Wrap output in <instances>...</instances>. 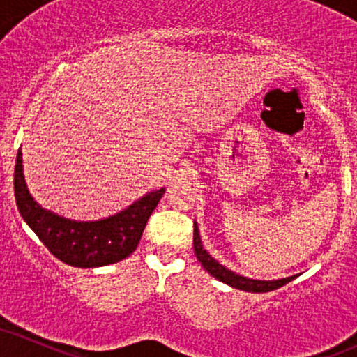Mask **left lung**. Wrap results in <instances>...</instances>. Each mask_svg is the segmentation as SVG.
Returning a JSON list of instances; mask_svg holds the SVG:
<instances>
[{
  "mask_svg": "<svg viewBox=\"0 0 357 357\" xmlns=\"http://www.w3.org/2000/svg\"><path fill=\"white\" fill-rule=\"evenodd\" d=\"M192 245H195V253L196 258L202 261L203 268L206 270L210 275L215 278H218L220 282L223 284L235 287L238 290H245V292H255V294H261V292H270V290H275L278 287L289 284L290 280H294L297 275L287 277V278H278V280H255V278H248L243 275H238V273L231 272L227 267L218 264V261L213 258L206 250L203 248L202 238H199V231H198V225L195 221V238H192Z\"/></svg>",
  "mask_w": 357,
  "mask_h": 357,
  "instance_id": "left-lung-1",
  "label": "left lung"
}]
</instances>
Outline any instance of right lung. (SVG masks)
<instances>
[{
	"mask_svg": "<svg viewBox=\"0 0 357 357\" xmlns=\"http://www.w3.org/2000/svg\"><path fill=\"white\" fill-rule=\"evenodd\" d=\"M165 188L147 192L124 211L97 221H75L43 210L31 198L23 176L22 149L16 155L15 199L20 215L42 243L70 267L93 268L124 260L137 248L151 213Z\"/></svg>",
	"mask_w": 357,
	"mask_h": 357,
	"instance_id": "right-lung-1",
	"label": "right lung"
}]
</instances>
